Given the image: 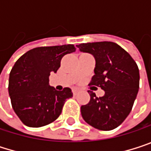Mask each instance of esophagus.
Wrapping results in <instances>:
<instances>
[{"label": "esophagus", "mask_w": 151, "mask_h": 151, "mask_svg": "<svg viewBox=\"0 0 151 151\" xmlns=\"http://www.w3.org/2000/svg\"><path fill=\"white\" fill-rule=\"evenodd\" d=\"M73 94H74V95H76V94L78 93V89H75V88H73Z\"/></svg>", "instance_id": "1"}]
</instances>
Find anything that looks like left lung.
<instances>
[{
	"label": "left lung",
	"instance_id": "8db88e82",
	"mask_svg": "<svg viewBox=\"0 0 151 151\" xmlns=\"http://www.w3.org/2000/svg\"><path fill=\"white\" fill-rule=\"evenodd\" d=\"M95 58L94 75L89 85L105 91L97 97L88 91L90 101L81 106L86 122L101 130H112L129 114L139 89V69L131 56L113 42H95L77 45Z\"/></svg>",
	"mask_w": 151,
	"mask_h": 151
}]
</instances>
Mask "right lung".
<instances>
[{
    "label": "right lung",
    "mask_w": 151,
    "mask_h": 151,
    "mask_svg": "<svg viewBox=\"0 0 151 151\" xmlns=\"http://www.w3.org/2000/svg\"><path fill=\"white\" fill-rule=\"evenodd\" d=\"M75 50L73 45L37 47L15 62L9 74V93L12 107L24 125L43 127L60 115L73 93L69 87L57 91L49 85V76L57 73L65 55Z\"/></svg>",
    "instance_id": "add662e5"
}]
</instances>
